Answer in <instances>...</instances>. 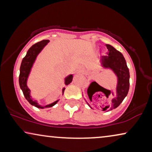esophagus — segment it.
<instances>
[{
  "label": "esophagus",
  "instance_id": "esophagus-1",
  "mask_svg": "<svg viewBox=\"0 0 152 152\" xmlns=\"http://www.w3.org/2000/svg\"><path fill=\"white\" fill-rule=\"evenodd\" d=\"M79 70H80V72H83V69L81 66H80L79 67Z\"/></svg>",
  "mask_w": 152,
  "mask_h": 152
}]
</instances>
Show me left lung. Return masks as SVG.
Listing matches in <instances>:
<instances>
[{
    "label": "left lung",
    "mask_w": 152,
    "mask_h": 152,
    "mask_svg": "<svg viewBox=\"0 0 152 152\" xmlns=\"http://www.w3.org/2000/svg\"><path fill=\"white\" fill-rule=\"evenodd\" d=\"M106 47L109 51L108 56H102L100 60V64L103 69L111 70L115 74L117 79V83L114 94L112 93L109 90L103 88L105 92L103 93L105 94L107 98H108V96L111 94L110 103L107 105H105V107H103V110H112L116 108L121 103L128 93L129 88V72L126 61L121 53L110 45H106ZM86 102L92 108L87 101Z\"/></svg>",
    "instance_id": "left-lung-1"
}]
</instances>
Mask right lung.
Instances as JSON below:
<instances>
[{
  "label": "right lung",
  "instance_id": "add662e5",
  "mask_svg": "<svg viewBox=\"0 0 152 152\" xmlns=\"http://www.w3.org/2000/svg\"><path fill=\"white\" fill-rule=\"evenodd\" d=\"M49 42V39H43L39 42H37L32 46L26 54L25 58L22 60V63L20 65V75H19V84L20 89L23 91L24 96L26 99H27L28 103L31 105H34V106L38 107V108L43 109L46 108V107H53V105L56 104L57 103L59 102V100H57L53 103H50V104L46 105L45 106H42L41 105H39L38 103V101L33 99L31 95V90L28 88L27 86V80L29 74L31 71V69L34 66V64L36 61L37 57L39 55V53L42 51L46 45ZM72 77H73V75H69L66 77L64 79V84L66 86L69 85V83H71L72 81ZM65 87L62 88V95L64 92Z\"/></svg>",
  "mask_w": 152,
  "mask_h": 152
}]
</instances>
